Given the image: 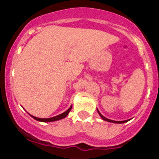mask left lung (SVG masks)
I'll return each mask as SVG.
<instances>
[{
	"instance_id": "left-lung-1",
	"label": "left lung",
	"mask_w": 159,
	"mask_h": 159,
	"mask_svg": "<svg viewBox=\"0 0 159 159\" xmlns=\"http://www.w3.org/2000/svg\"><path fill=\"white\" fill-rule=\"evenodd\" d=\"M98 112H99V116H100V117L102 118V119H103V120H105V121H107V122H110V123H126V122L129 121V119H128V120H125V121H114V120H111V119H107V118H105L104 116H102V115H101V113H100V112L99 111V110H98Z\"/></svg>"
}]
</instances>
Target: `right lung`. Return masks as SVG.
<instances>
[{"label": "right lung", "mask_w": 159, "mask_h": 159, "mask_svg": "<svg viewBox=\"0 0 159 159\" xmlns=\"http://www.w3.org/2000/svg\"><path fill=\"white\" fill-rule=\"evenodd\" d=\"M71 106L70 107L68 110H67L65 112H64V113L60 114V115H59V116H55V117L49 118V119H40V118H36L35 117V116H32L33 119H36V120H37V121L44 122V123H48V122H53V121H57V120H60V119H64V118H65L66 116L68 115V113H69V111H71Z\"/></svg>", "instance_id": "obj_1"}]
</instances>
